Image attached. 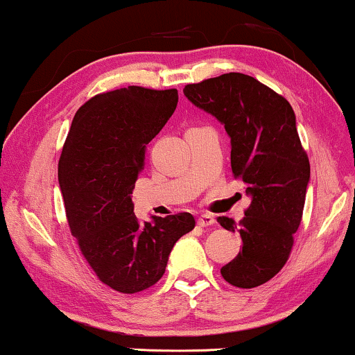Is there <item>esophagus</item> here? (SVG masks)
Wrapping results in <instances>:
<instances>
[{
	"mask_svg": "<svg viewBox=\"0 0 355 355\" xmlns=\"http://www.w3.org/2000/svg\"><path fill=\"white\" fill-rule=\"evenodd\" d=\"M197 223H198V226H200V227H208V226L215 225V218H213L211 215H207V213H205V215L198 216Z\"/></svg>",
	"mask_w": 355,
	"mask_h": 355,
	"instance_id": "obj_1",
	"label": "esophagus"
}]
</instances>
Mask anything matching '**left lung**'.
Instances as JSON below:
<instances>
[{
	"label": "left lung",
	"mask_w": 355,
	"mask_h": 355,
	"mask_svg": "<svg viewBox=\"0 0 355 355\" xmlns=\"http://www.w3.org/2000/svg\"><path fill=\"white\" fill-rule=\"evenodd\" d=\"M184 95L225 125L232 174L247 184L252 198L239 225L218 216L242 239V250L223 266L221 276L236 288H257L288 261L302 220L310 163L294 110L284 96L241 72L189 84Z\"/></svg>",
	"instance_id": "1"
}]
</instances>
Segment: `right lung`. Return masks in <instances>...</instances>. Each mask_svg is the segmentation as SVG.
Listing matches in <instances>:
<instances>
[{
	"instance_id": "right-lung-1",
	"label": "right lung",
	"mask_w": 355,
	"mask_h": 355,
	"mask_svg": "<svg viewBox=\"0 0 355 355\" xmlns=\"http://www.w3.org/2000/svg\"><path fill=\"white\" fill-rule=\"evenodd\" d=\"M176 106V89L95 95L77 110L58 163L72 236L101 283L123 294L158 283L174 244L196 227L191 213L140 223L130 197L148 142Z\"/></svg>"
}]
</instances>
